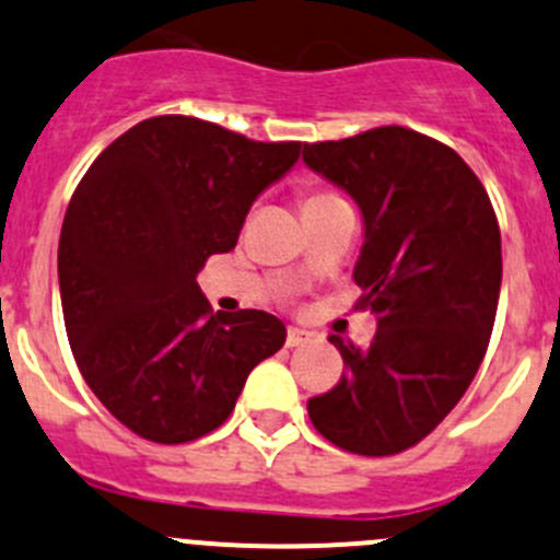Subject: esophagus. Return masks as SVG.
I'll use <instances>...</instances> for the list:
<instances>
[{"label": "esophagus", "instance_id": "1", "mask_svg": "<svg viewBox=\"0 0 560 560\" xmlns=\"http://www.w3.org/2000/svg\"><path fill=\"white\" fill-rule=\"evenodd\" d=\"M311 340H314V335H311L308 329H303V327L287 329V346H290V349H298V346L311 343Z\"/></svg>", "mask_w": 560, "mask_h": 560}]
</instances>
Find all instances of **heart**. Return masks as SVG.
<instances>
[{
  "instance_id": "b5f03b06",
  "label": "heart",
  "mask_w": 560,
  "mask_h": 560,
  "mask_svg": "<svg viewBox=\"0 0 560 560\" xmlns=\"http://www.w3.org/2000/svg\"><path fill=\"white\" fill-rule=\"evenodd\" d=\"M329 198H338V196L329 190H322V187H305V190L300 192V203H303V209H314V206L325 203Z\"/></svg>"
}]
</instances>
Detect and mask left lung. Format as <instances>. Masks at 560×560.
I'll return each mask as SVG.
<instances>
[{
  "mask_svg": "<svg viewBox=\"0 0 560 560\" xmlns=\"http://www.w3.org/2000/svg\"><path fill=\"white\" fill-rule=\"evenodd\" d=\"M303 161L362 209L357 308L378 316L364 349L329 335L346 373L308 399L311 423L349 453L394 456L434 432L486 357L502 287L497 211L456 150L405 126L303 144Z\"/></svg>",
  "mask_w": 560,
  "mask_h": 560,
  "instance_id": "8db88e82",
  "label": "left lung"
}]
</instances>
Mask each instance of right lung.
<instances>
[{
  "label": "right lung",
  "instance_id": "1",
  "mask_svg": "<svg viewBox=\"0 0 560 560\" xmlns=\"http://www.w3.org/2000/svg\"><path fill=\"white\" fill-rule=\"evenodd\" d=\"M300 155L187 115L147 117L80 179L58 241L63 325L82 378L161 445L214 432L284 346L273 314H214L198 270L238 241L252 201Z\"/></svg>",
  "mask_w": 560,
  "mask_h": 560
}]
</instances>
